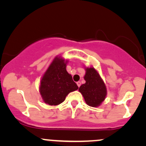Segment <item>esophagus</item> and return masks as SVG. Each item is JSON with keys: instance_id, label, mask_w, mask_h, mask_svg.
<instances>
[{"instance_id": "obj_1", "label": "esophagus", "mask_w": 146, "mask_h": 146, "mask_svg": "<svg viewBox=\"0 0 146 146\" xmlns=\"http://www.w3.org/2000/svg\"><path fill=\"white\" fill-rule=\"evenodd\" d=\"M77 85H78V87H80V85H81V82H77Z\"/></svg>"}]
</instances>
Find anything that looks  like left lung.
Segmentation results:
<instances>
[{"mask_svg": "<svg viewBox=\"0 0 146 146\" xmlns=\"http://www.w3.org/2000/svg\"><path fill=\"white\" fill-rule=\"evenodd\" d=\"M86 83L81 85L79 91L85 102L92 107L99 106L106 96V87L98 71L94 68H86L84 75Z\"/></svg>", "mask_w": 146, "mask_h": 146, "instance_id": "1", "label": "left lung"}]
</instances>
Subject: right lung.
I'll use <instances>...</instances> for the list:
<instances>
[{
	"label": "right lung",
	"instance_id": "1",
	"mask_svg": "<svg viewBox=\"0 0 146 146\" xmlns=\"http://www.w3.org/2000/svg\"><path fill=\"white\" fill-rule=\"evenodd\" d=\"M66 62L60 57H56L43 75L40 93L46 104L51 106L60 104L68 93L78 89L72 76L66 71Z\"/></svg>",
	"mask_w": 146,
	"mask_h": 146
}]
</instances>
